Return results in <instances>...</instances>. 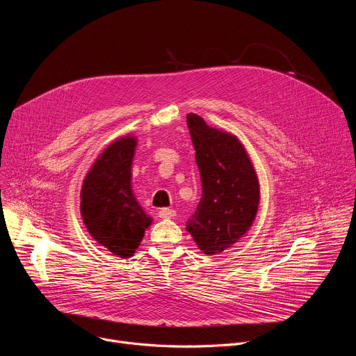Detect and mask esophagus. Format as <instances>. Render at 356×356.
<instances>
[{"mask_svg": "<svg viewBox=\"0 0 356 356\" xmlns=\"http://www.w3.org/2000/svg\"><path fill=\"white\" fill-rule=\"evenodd\" d=\"M159 217L161 218H175L176 211L173 209H161L159 210Z\"/></svg>", "mask_w": 356, "mask_h": 356, "instance_id": "1", "label": "esophagus"}]
</instances>
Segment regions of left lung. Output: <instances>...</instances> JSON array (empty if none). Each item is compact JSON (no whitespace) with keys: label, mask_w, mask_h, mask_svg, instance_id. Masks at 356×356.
I'll list each match as a JSON object with an SVG mask.
<instances>
[{"label":"left lung","mask_w":356,"mask_h":356,"mask_svg":"<svg viewBox=\"0 0 356 356\" xmlns=\"http://www.w3.org/2000/svg\"><path fill=\"white\" fill-rule=\"evenodd\" d=\"M202 194L186 229L206 255L235 243L258 213L259 183L246 150L231 134L210 128L195 114L187 115Z\"/></svg>","instance_id":"8db88e82"}]
</instances>
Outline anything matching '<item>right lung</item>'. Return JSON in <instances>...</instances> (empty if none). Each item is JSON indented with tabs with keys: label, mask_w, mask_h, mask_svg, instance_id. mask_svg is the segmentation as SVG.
I'll return each mask as SVG.
<instances>
[{
	"label": "right lung",
	"mask_w": 356,
	"mask_h": 356,
	"mask_svg": "<svg viewBox=\"0 0 356 356\" xmlns=\"http://www.w3.org/2000/svg\"><path fill=\"white\" fill-rule=\"evenodd\" d=\"M136 139L120 138L95 161L81 187V217L90 235L114 255H134L152 218L131 188Z\"/></svg>",
	"instance_id": "1"
}]
</instances>
